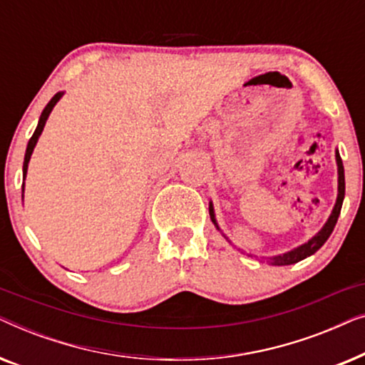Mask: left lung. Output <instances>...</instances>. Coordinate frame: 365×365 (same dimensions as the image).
<instances>
[{"label": "left lung", "instance_id": "obj_1", "mask_svg": "<svg viewBox=\"0 0 365 365\" xmlns=\"http://www.w3.org/2000/svg\"><path fill=\"white\" fill-rule=\"evenodd\" d=\"M336 161H337V174H339V186H337V201H336V206H334L331 216H329L327 222L324 224V227L319 231L316 236L312 239H309L306 244H302V246H299L296 249H292V251L289 252H284V254H279V256H272V257H262L264 261H267L269 264H272V266H289V264H296L299 261H302V259H306L309 256H312L314 252H317L319 249L324 246V242L327 241L329 236H331L334 227H336V222L339 219V214H341V207H342V201H344V194H346V179H344V164H342V159H341V154L339 151H336ZM209 216H211V221L214 222V226H217V221H216V216H214V207H212V202H209ZM221 231V229H219ZM227 239V236H224ZM229 241V239H227Z\"/></svg>", "mask_w": 365, "mask_h": 365}]
</instances>
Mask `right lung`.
<instances>
[{
    "instance_id": "add662e5",
    "label": "right lung",
    "mask_w": 365,
    "mask_h": 365,
    "mask_svg": "<svg viewBox=\"0 0 365 365\" xmlns=\"http://www.w3.org/2000/svg\"><path fill=\"white\" fill-rule=\"evenodd\" d=\"M61 96H63V93H56V94H54V96L51 98V101H49V103L46 104V108L43 109L41 116H39L38 126H36V129H34V133H33L31 139H29V143H28V148H26V154H24V163H23V176H24V178H26V171H28V163H29V159H31L33 149H34V146H36V143H38V138L41 136V133H43V128H44V124H46V119H48V116H49V113L53 111V108L56 106V103L59 101V99H61ZM23 191H24V184H23Z\"/></svg>"
}]
</instances>
